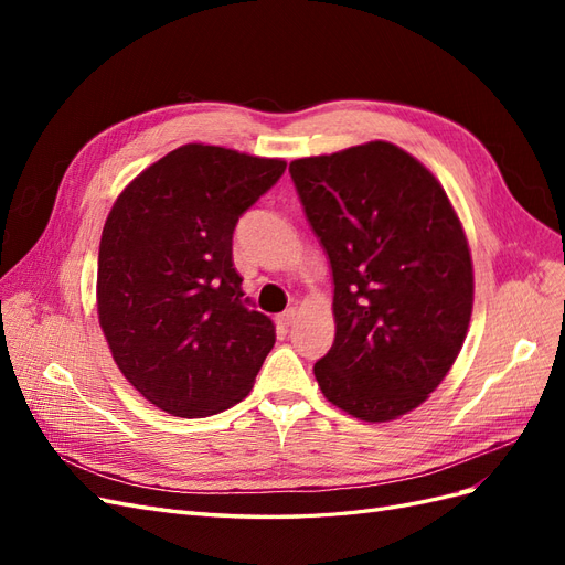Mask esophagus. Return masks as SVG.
I'll return each instance as SVG.
<instances>
[{
    "label": "esophagus",
    "instance_id": "obj_1",
    "mask_svg": "<svg viewBox=\"0 0 565 565\" xmlns=\"http://www.w3.org/2000/svg\"><path fill=\"white\" fill-rule=\"evenodd\" d=\"M295 320H297V309H287L285 313L278 316V324H280V328H289V324H292Z\"/></svg>",
    "mask_w": 565,
    "mask_h": 565
}]
</instances>
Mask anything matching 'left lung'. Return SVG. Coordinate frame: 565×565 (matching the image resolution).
Instances as JSON below:
<instances>
[{
  "label": "left lung",
  "mask_w": 565,
  "mask_h": 565,
  "mask_svg": "<svg viewBox=\"0 0 565 565\" xmlns=\"http://www.w3.org/2000/svg\"><path fill=\"white\" fill-rule=\"evenodd\" d=\"M334 282L322 396L365 422L422 405L465 344L473 268L452 204L403 148L370 141L289 162Z\"/></svg>",
  "instance_id": "8db88e82"
}]
</instances>
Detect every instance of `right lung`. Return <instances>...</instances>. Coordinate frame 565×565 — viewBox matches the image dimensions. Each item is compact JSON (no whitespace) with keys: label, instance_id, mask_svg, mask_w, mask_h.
I'll return each instance as SVG.
<instances>
[{"label":"right lung","instance_id":"add662e5","mask_svg":"<svg viewBox=\"0 0 565 565\" xmlns=\"http://www.w3.org/2000/svg\"><path fill=\"white\" fill-rule=\"evenodd\" d=\"M285 167L188 143L113 204L98 247V322L119 372L169 415L241 403L276 344L270 318L243 299L233 231Z\"/></svg>","mask_w":565,"mask_h":565}]
</instances>
